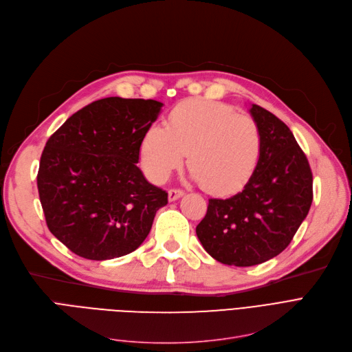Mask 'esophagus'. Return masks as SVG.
I'll return each mask as SVG.
<instances>
[{
    "label": "esophagus",
    "instance_id": "esophagus-1",
    "mask_svg": "<svg viewBox=\"0 0 352 352\" xmlns=\"http://www.w3.org/2000/svg\"><path fill=\"white\" fill-rule=\"evenodd\" d=\"M184 195V191L182 190H178V188H171L168 191V199L170 201H175L178 198H181Z\"/></svg>",
    "mask_w": 352,
    "mask_h": 352
}]
</instances>
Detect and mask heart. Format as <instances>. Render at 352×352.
<instances>
[{"instance_id": "b5f03b06", "label": "heart", "mask_w": 352, "mask_h": 352, "mask_svg": "<svg viewBox=\"0 0 352 352\" xmlns=\"http://www.w3.org/2000/svg\"><path fill=\"white\" fill-rule=\"evenodd\" d=\"M263 151L258 124L223 102L187 100L178 104L165 125H153L141 144L145 174L162 182L188 153L191 177L208 192L230 195L254 175Z\"/></svg>"}]
</instances>
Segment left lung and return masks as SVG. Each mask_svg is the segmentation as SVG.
Listing matches in <instances>:
<instances>
[{
	"instance_id": "obj_1",
	"label": "left lung",
	"mask_w": 352,
	"mask_h": 352,
	"mask_svg": "<svg viewBox=\"0 0 352 352\" xmlns=\"http://www.w3.org/2000/svg\"><path fill=\"white\" fill-rule=\"evenodd\" d=\"M250 113L260 126L263 151L241 192L208 199L197 236L214 260L235 267L263 264L281 254L312 202V173L291 129L265 108Z\"/></svg>"
}]
</instances>
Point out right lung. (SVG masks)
<instances>
[{
  "instance_id": "obj_1",
  "label": "right lung",
  "mask_w": 352,
  "mask_h": 352,
  "mask_svg": "<svg viewBox=\"0 0 352 352\" xmlns=\"http://www.w3.org/2000/svg\"><path fill=\"white\" fill-rule=\"evenodd\" d=\"M162 102L108 97L72 114L47 141L36 175L48 230L87 260L135 251L168 194L137 166Z\"/></svg>"
}]
</instances>
